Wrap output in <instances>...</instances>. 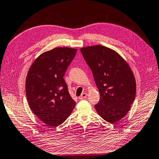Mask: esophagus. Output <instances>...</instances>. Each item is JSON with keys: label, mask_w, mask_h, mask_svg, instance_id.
I'll use <instances>...</instances> for the list:
<instances>
[{"label": "esophagus", "mask_w": 159, "mask_h": 159, "mask_svg": "<svg viewBox=\"0 0 159 159\" xmlns=\"http://www.w3.org/2000/svg\"><path fill=\"white\" fill-rule=\"evenodd\" d=\"M87 93H83V94H81V96L79 97V99L80 100H82V99H84L85 98H87Z\"/></svg>", "instance_id": "esophagus-1"}]
</instances>
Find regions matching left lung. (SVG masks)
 <instances>
[{
	"label": "left lung",
	"instance_id": "left-lung-1",
	"mask_svg": "<svg viewBox=\"0 0 159 159\" xmlns=\"http://www.w3.org/2000/svg\"><path fill=\"white\" fill-rule=\"evenodd\" d=\"M80 51L100 93L94 105L97 113L111 124L120 120L136 97V80L130 67L118 53L105 46H89Z\"/></svg>",
	"mask_w": 159,
	"mask_h": 159
}]
</instances>
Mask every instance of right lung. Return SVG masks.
Masks as SVG:
<instances>
[{"label": "right lung", "mask_w": 159, "mask_h": 159, "mask_svg": "<svg viewBox=\"0 0 159 159\" xmlns=\"http://www.w3.org/2000/svg\"><path fill=\"white\" fill-rule=\"evenodd\" d=\"M77 51L56 48L44 52L33 63L27 75L25 92L29 107L48 126L62 124L76 104L63 77Z\"/></svg>", "instance_id": "right-lung-1"}]
</instances>
